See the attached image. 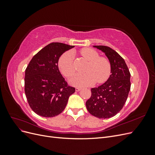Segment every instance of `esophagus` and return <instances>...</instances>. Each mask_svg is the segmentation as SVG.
Here are the masks:
<instances>
[{
    "label": "esophagus",
    "instance_id": "34e87169",
    "mask_svg": "<svg viewBox=\"0 0 155 155\" xmlns=\"http://www.w3.org/2000/svg\"><path fill=\"white\" fill-rule=\"evenodd\" d=\"M81 90V88H79V87H77L76 88V92H79Z\"/></svg>",
    "mask_w": 155,
    "mask_h": 155
}]
</instances>
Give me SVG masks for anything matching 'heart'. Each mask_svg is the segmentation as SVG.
Instances as JSON below:
<instances>
[{
    "instance_id": "obj_1",
    "label": "heart",
    "mask_w": 155,
    "mask_h": 155,
    "mask_svg": "<svg viewBox=\"0 0 155 155\" xmlns=\"http://www.w3.org/2000/svg\"><path fill=\"white\" fill-rule=\"evenodd\" d=\"M80 53L83 57L90 61L86 69V73H78L70 79V83L76 87H87L94 84L104 83L109 78L111 65L109 61L100 55L94 50L89 48H83ZM60 72L66 77H70L74 72V55L67 51L61 55L58 63Z\"/></svg>"
}]
</instances>
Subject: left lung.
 Wrapping results in <instances>:
<instances>
[{
    "mask_svg": "<svg viewBox=\"0 0 155 155\" xmlns=\"http://www.w3.org/2000/svg\"><path fill=\"white\" fill-rule=\"evenodd\" d=\"M109 59L111 74L101 85L91 88V97L86 102L89 113L101 119L115 116L122 109L130 88V74L124 59L106 46H93Z\"/></svg>",
    "mask_w": 155,
    "mask_h": 155,
    "instance_id": "obj_1",
    "label": "left lung"
}]
</instances>
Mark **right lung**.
Wrapping results in <instances>:
<instances>
[{
  "instance_id": "add662e5",
  "label": "right lung",
  "mask_w": 155,
  "mask_h": 155,
  "mask_svg": "<svg viewBox=\"0 0 155 155\" xmlns=\"http://www.w3.org/2000/svg\"><path fill=\"white\" fill-rule=\"evenodd\" d=\"M74 47L51 43L36 54L25 70V91L28 102L37 114L46 118L64 110L75 88L68 87L58 68L59 58Z\"/></svg>"
}]
</instances>
